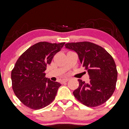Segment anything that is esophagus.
<instances>
[{"instance_id": "34e87169", "label": "esophagus", "mask_w": 129, "mask_h": 129, "mask_svg": "<svg viewBox=\"0 0 129 129\" xmlns=\"http://www.w3.org/2000/svg\"><path fill=\"white\" fill-rule=\"evenodd\" d=\"M69 78H66V79H63L62 80V83H64V82H67V81H69Z\"/></svg>"}]
</instances>
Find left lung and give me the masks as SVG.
<instances>
[{"instance_id": "left-lung-1", "label": "left lung", "mask_w": 129, "mask_h": 129, "mask_svg": "<svg viewBox=\"0 0 129 129\" xmlns=\"http://www.w3.org/2000/svg\"><path fill=\"white\" fill-rule=\"evenodd\" d=\"M66 48L78 54L83 67L89 76L88 83L78 79L79 86L73 94L88 107H96L108 101L116 88L117 71L111 55L100 46L90 42L70 43Z\"/></svg>"}]
</instances>
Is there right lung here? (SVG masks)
Returning <instances> with one entry per match:
<instances>
[{
  "mask_svg": "<svg viewBox=\"0 0 129 129\" xmlns=\"http://www.w3.org/2000/svg\"><path fill=\"white\" fill-rule=\"evenodd\" d=\"M64 44L40 42L29 47L16 62L11 73L12 88L28 108L42 109L55 99L61 84L47 79L44 72Z\"/></svg>",
  "mask_w": 129,
  "mask_h": 129,
  "instance_id": "1",
  "label": "right lung"
}]
</instances>
